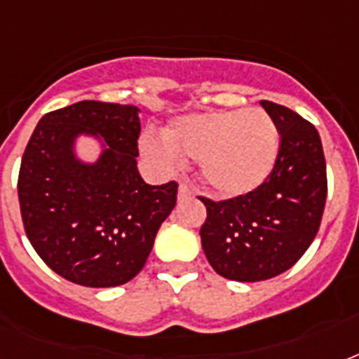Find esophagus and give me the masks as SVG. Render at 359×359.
I'll return each instance as SVG.
<instances>
[{"mask_svg":"<svg viewBox=\"0 0 359 359\" xmlns=\"http://www.w3.org/2000/svg\"><path fill=\"white\" fill-rule=\"evenodd\" d=\"M191 196V188L188 184H184V182H180L179 186V199H186V197Z\"/></svg>","mask_w":359,"mask_h":359,"instance_id":"esophagus-1","label":"esophagus"}]
</instances>
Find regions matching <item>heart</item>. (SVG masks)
I'll return each mask as SVG.
<instances>
[{
    "mask_svg": "<svg viewBox=\"0 0 359 359\" xmlns=\"http://www.w3.org/2000/svg\"><path fill=\"white\" fill-rule=\"evenodd\" d=\"M165 140L143 135L141 149L158 168L173 171L182 156L199 160L203 182L222 197L255 191L272 173L279 132L264 109H222L186 115L165 128Z\"/></svg>",
    "mask_w": 359,
    "mask_h": 359,
    "instance_id": "heart-1",
    "label": "heart"
}]
</instances>
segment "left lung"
Instances as JSON below:
<instances>
[{
  "mask_svg": "<svg viewBox=\"0 0 359 359\" xmlns=\"http://www.w3.org/2000/svg\"><path fill=\"white\" fill-rule=\"evenodd\" d=\"M278 126L279 152L266 182L245 196L212 201L201 225L210 266L233 281H262L287 272L317 236L328 194L326 160L309 121L261 100Z\"/></svg>",
  "mask_w": 359,
  "mask_h": 359,
  "instance_id": "1",
  "label": "left lung"
}]
</instances>
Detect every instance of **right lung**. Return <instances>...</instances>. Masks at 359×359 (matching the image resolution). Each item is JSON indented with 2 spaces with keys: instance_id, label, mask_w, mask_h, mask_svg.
<instances>
[{
  "instance_id": "1",
  "label": "right lung",
  "mask_w": 359,
  "mask_h": 359,
  "mask_svg": "<svg viewBox=\"0 0 359 359\" xmlns=\"http://www.w3.org/2000/svg\"><path fill=\"white\" fill-rule=\"evenodd\" d=\"M137 114L132 104L81 100L44 115L25 147L18 175L25 235L72 283L98 289L135 278L177 203L175 180L151 186L137 171ZM81 133L104 141L95 164L75 158Z\"/></svg>"
}]
</instances>
